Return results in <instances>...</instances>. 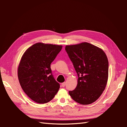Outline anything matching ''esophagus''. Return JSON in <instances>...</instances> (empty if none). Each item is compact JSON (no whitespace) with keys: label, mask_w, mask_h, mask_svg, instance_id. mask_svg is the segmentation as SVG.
<instances>
[{"label":"esophagus","mask_w":127,"mask_h":127,"mask_svg":"<svg viewBox=\"0 0 127 127\" xmlns=\"http://www.w3.org/2000/svg\"><path fill=\"white\" fill-rule=\"evenodd\" d=\"M65 85H66V83L64 82L63 83H62V84H61V86H62V87H64L65 86Z\"/></svg>","instance_id":"obj_1"}]
</instances>
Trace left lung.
<instances>
[{"instance_id": "obj_1", "label": "left lung", "mask_w": 127, "mask_h": 127, "mask_svg": "<svg viewBox=\"0 0 127 127\" xmlns=\"http://www.w3.org/2000/svg\"><path fill=\"white\" fill-rule=\"evenodd\" d=\"M78 76L77 85L69 92L74 100L87 105L100 97L106 86L109 61L102 49L87 42L65 47Z\"/></svg>"}]
</instances>
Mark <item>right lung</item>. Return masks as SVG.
<instances>
[{
    "instance_id": "obj_1",
    "label": "right lung",
    "mask_w": 127,
    "mask_h": 127,
    "mask_svg": "<svg viewBox=\"0 0 127 127\" xmlns=\"http://www.w3.org/2000/svg\"><path fill=\"white\" fill-rule=\"evenodd\" d=\"M63 46L39 42L32 45L23 55L17 70L23 90L37 103L49 102L55 97L59 84L52 74L50 64Z\"/></svg>"
}]
</instances>
